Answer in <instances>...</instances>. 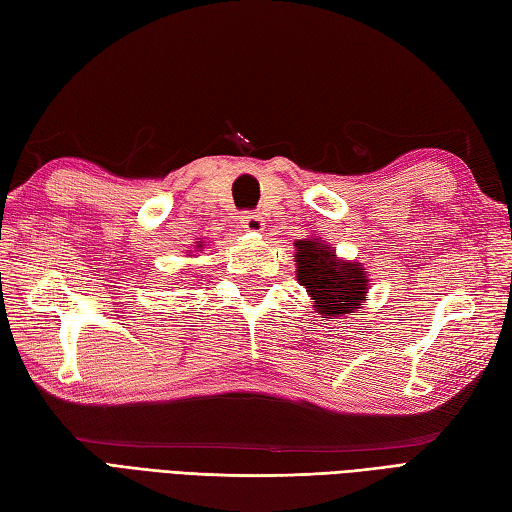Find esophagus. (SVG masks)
<instances>
[{
	"instance_id": "esophagus-1",
	"label": "esophagus",
	"mask_w": 512,
	"mask_h": 512,
	"mask_svg": "<svg viewBox=\"0 0 512 512\" xmlns=\"http://www.w3.org/2000/svg\"><path fill=\"white\" fill-rule=\"evenodd\" d=\"M239 226H242L248 233H262L264 220L257 213H242L239 215Z\"/></svg>"
}]
</instances>
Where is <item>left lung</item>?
<instances>
[{"mask_svg": "<svg viewBox=\"0 0 512 512\" xmlns=\"http://www.w3.org/2000/svg\"><path fill=\"white\" fill-rule=\"evenodd\" d=\"M295 248L297 281L323 319L345 317L363 306L369 279L361 264L339 259L321 239H299Z\"/></svg>", "mask_w": 512, "mask_h": 512, "instance_id": "left-lung-1", "label": "left lung"}]
</instances>
